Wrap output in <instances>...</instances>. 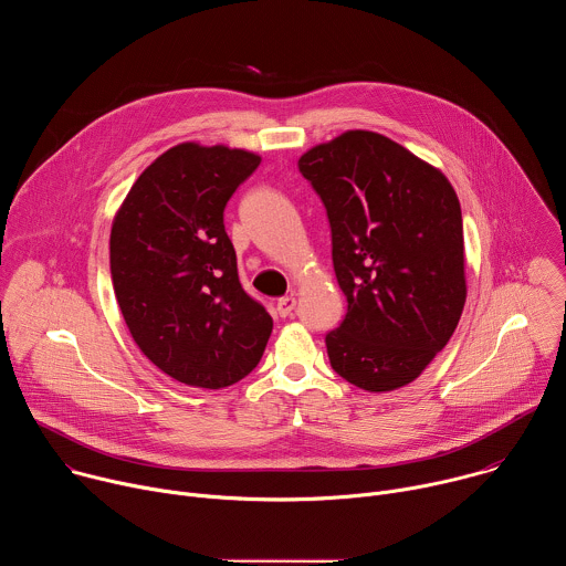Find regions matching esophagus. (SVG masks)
<instances>
[{
	"instance_id": "1",
	"label": "esophagus",
	"mask_w": 566,
	"mask_h": 566,
	"mask_svg": "<svg viewBox=\"0 0 566 566\" xmlns=\"http://www.w3.org/2000/svg\"><path fill=\"white\" fill-rule=\"evenodd\" d=\"M295 304H297V300H295V295H284V297H280L277 300V315L280 317H286V315H291L293 313V308H295Z\"/></svg>"
}]
</instances>
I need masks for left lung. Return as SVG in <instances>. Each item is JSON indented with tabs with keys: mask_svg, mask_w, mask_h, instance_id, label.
I'll return each mask as SVG.
<instances>
[{
	"mask_svg": "<svg viewBox=\"0 0 566 566\" xmlns=\"http://www.w3.org/2000/svg\"><path fill=\"white\" fill-rule=\"evenodd\" d=\"M297 168L327 208L347 315L327 334L332 367L365 391L412 382L465 304L461 206L446 175L391 138L349 129Z\"/></svg>",
	"mask_w": 566,
	"mask_h": 566,
	"instance_id": "left-lung-1",
	"label": "left lung"
}]
</instances>
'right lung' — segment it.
Listing matches in <instances>:
<instances>
[{"instance_id":"1","label":"right lung","mask_w":566,"mask_h":566,"mask_svg":"<svg viewBox=\"0 0 566 566\" xmlns=\"http://www.w3.org/2000/svg\"><path fill=\"white\" fill-rule=\"evenodd\" d=\"M262 156L179 143L120 203L109 237L114 293L138 349L164 374L203 389L249 376L273 317L241 289L223 208Z\"/></svg>"}]
</instances>
